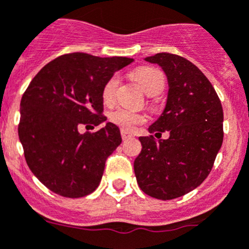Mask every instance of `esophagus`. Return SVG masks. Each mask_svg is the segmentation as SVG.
Segmentation results:
<instances>
[{"label":"esophagus","instance_id":"obj_1","mask_svg":"<svg viewBox=\"0 0 249 249\" xmlns=\"http://www.w3.org/2000/svg\"><path fill=\"white\" fill-rule=\"evenodd\" d=\"M121 136H122L123 140H128V138H132V134L128 133L127 131H123V129L121 131Z\"/></svg>","mask_w":249,"mask_h":249}]
</instances>
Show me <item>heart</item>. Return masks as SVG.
<instances>
[{
  "label": "heart",
  "instance_id": "1",
  "mask_svg": "<svg viewBox=\"0 0 249 249\" xmlns=\"http://www.w3.org/2000/svg\"><path fill=\"white\" fill-rule=\"evenodd\" d=\"M132 77L140 84L144 92L150 96L160 92L164 88V83H165L163 72L157 68L152 67L138 68L132 72ZM118 83H120L118 76L113 75L105 84L104 89H102V100L106 105L112 104L115 100ZM108 117L111 122L115 123L116 126L121 127L123 131H131L134 128V126L144 123L147 121V117L143 113L134 112V111L127 108L115 109L109 113Z\"/></svg>",
  "mask_w": 249,
  "mask_h": 249
}]
</instances>
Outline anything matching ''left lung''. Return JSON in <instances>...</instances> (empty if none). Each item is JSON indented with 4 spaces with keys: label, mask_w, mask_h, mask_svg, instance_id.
I'll return each instance as SVG.
<instances>
[{
    "label": "left lung",
    "mask_w": 249,
    "mask_h": 249,
    "mask_svg": "<svg viewBox=\"0 0 249 249\" xmlns=\"http://www.w3.org/2000/svg\"><path fill=\"white\" fill-rule=\"evenodd\" d=\"M145 61L158 64L168 80L164 111L149 126L153 136L140 137L142 150L134 160L141 190L159 200L190 193L213 169L223 141L222 105L201 70L182 56L158 53Z\"/></svg>",
    "instance_id": "8db88e82"
}]
</instances>
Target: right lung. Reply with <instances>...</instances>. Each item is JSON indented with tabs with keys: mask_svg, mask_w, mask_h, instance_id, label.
Masks as SVG:
<instances>
[{
	"mask_svg": "<svg viewBox=\"0 0 249 249\" xmlns=\"http://www.w3.org/2000/svg\"><path fill=\"white\" fill-rule=\"evenodd\" d=\"M133 59L65 54L34 76L20 100L18 136L29 169L43 185L64 197H83L99 186L105 163L121 144L120 128L106 122L95 133L80 126H99L102 89Z\"/></svg>",
	"mask_w": 249,
	"mask_h": 249,
	"instance_id": "right-lung-1",
	"label": "right lung"
}]
</instances>
